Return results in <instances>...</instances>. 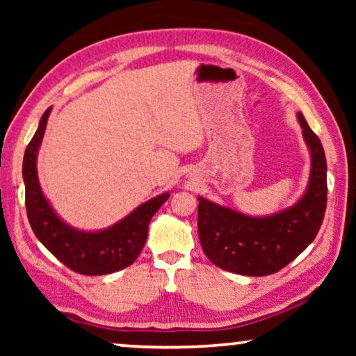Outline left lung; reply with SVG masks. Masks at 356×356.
Here are the masks:
<instances>
[{
    "label": "left lung",
    "instance_id": "1",
    "mask_svg": "<svg viewBox=\"0 0 356 356\" xmlns=\"http://www.w3.org/2000/svg\"><path fill=\"white\" fill-rule=\"evenodd\" d=\"M311 154L309 182L293 206L267 216H250L202 196L197 231L206 256L216 267L245 276L280 272L316 238L327 209V159L318 136L297 113Z\"/></svg>",
    "mask_w": 356,
    "mask_h": 356
}]
</instances>
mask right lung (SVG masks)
I'll use <instances>...</instances> for the list:
<instances>
[{"mask_svg":"<svg viewBox=\"0 0 356 356\" xmlns=\"http://www.w3.org/2000/svg\"><path fill=\"white\" fill-rule=\"evenodd\" d=\"M50 113L51 106L42 114L39 127L23 156L25 204L33 232L59 262L76 273L100 276L129 267L140 256L147 238L149 222L170 197V193L152 197L116 225L102 231L88 232L69 226L59 218L42 193L35 166Z\"/></svg>","mask_w":356,"mask_h":356,"instance_id":"1","label":"right lung"}]
</instances>
